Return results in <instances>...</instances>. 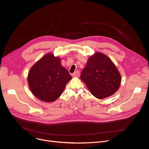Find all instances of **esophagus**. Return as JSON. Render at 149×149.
I'll return each mask as SVG.
<instances>
[{"mask_svg": "<svg viewBox=\"0 0 149 149\" xmlns=\"http://www.w3.org/2000/svg\"><path fill=\"white\" fill-rule=\"evenodd\" d=\"M73 77H79L80 76V72L79 70H77V71H75L73 74H72Z\"/></svg>", "mask_w": 149, "mask_h": 149, "instance_id": "34e87169", "label": "esophagus"}]
</instances>
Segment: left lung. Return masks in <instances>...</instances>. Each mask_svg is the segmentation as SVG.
<instances>
[{"label": "left lung", "mask_w": 149, "mask_h": 149, "mask_svg": "<svg viewBox=\"0 0 149 149\" xmlns=\"http://www.w3.org/2000/svg\"><path fill=\"white\" fill-rule=\"evenodd\" d=\"M80 79L92 94L98 99L112 95L118 91L121 81V75L113 63L101 52L90 57Z\"/></svg>", "instance_id": "left-lung-1"}]
</instances>
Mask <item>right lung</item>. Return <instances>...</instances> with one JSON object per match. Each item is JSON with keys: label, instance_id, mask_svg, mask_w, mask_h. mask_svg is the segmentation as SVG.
Returning a JSON list of instances; mask_svg holds the SVG:
<instances>
[{"label": "right lung", "instance_id": "1", "mask_svg": "<svg viewBox=\"0 0 149 149\" xmlns=\"http://www.w3.org/2000/svg\"><path fill=\"white\" fill-rule=\"evenodd\" d=\"M71 79L68 70L61 66L60 58L49 53L31 68L28 82L37 98L45 102H52L60 97Z\"/></svg>", "mask_w": 149, "mask_h": 149}]
</instances>
